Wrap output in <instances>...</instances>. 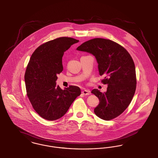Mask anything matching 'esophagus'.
Segmentation results:
<instances>
[{"instance_id": "obj_1", "label": "esophagus", "mask_w": 158, "mask_h": 158, "mask_svg": "<svg viewBox=\"0 0 158 158\" xmlns=\"http://www.w3.org/2000/svg\"><path fill=\"white\" fill-rule=\"evenodd\" d=\"M82 94L84 95H89L90 94V91L89 90H84L82 91Z\"/></svg>"}]
</instances>
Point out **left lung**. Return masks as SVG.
<instances>
[{"label":"left lung","mask_w":158,"mask_h":158,"mask_svg":"<svg viewBox=\"0 0 158 158\" xmlns=\"http://www.w3.org/2000/svg\"><path fill=\"white\" fill-rule=\"evenodd\" d=\"M77 50L95 56L99 75H105L102 81L108 84L106 92L96 89L92 91L99 100L94 109L95 114L105 120L120 115L130 104L136 90L135 67L129 53L118 44L104 38L87 41Z\"/></svg>","instance_id":"8db88e82"}]
</instances>
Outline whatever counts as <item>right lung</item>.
Here are the masks:
<instances>
[{"label": "right lung", "mask_w": 158, "mask_h": 158, "mask_svg": "<svg viewBox=\"0 0 158 158\" xmlns=\"http://www.w3.org/2000/svg\"><path fill=\"white\" fill-rule=\"evenodd\" d=\"M78 41L68 37L56 38L41 45L31 56L24 75L27 95L33 109L44 119L62 117L81 94L77 86L62 90L56 82L57 75L63 71L64 53Z\"/></svg>", "instance_id": "add662e5"}]
</instances>
